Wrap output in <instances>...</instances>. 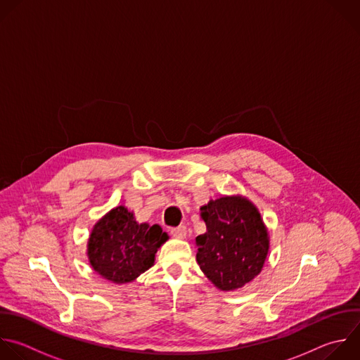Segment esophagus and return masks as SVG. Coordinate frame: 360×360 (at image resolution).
<instances>
[{"label":"esophagus","mask_w":360,"mask_h":360,"mask_svg":"<svg viewBox=\"0 0 360 360\" xmlns=\"http://www.w3.org/2000/svg\"><path fill=\"white\" fill-rule=\"evenodd\" d=\"M171 234H172V237H175V238H185V237H186V227H185V226L175 227V229L171 230Z\"/></svg>","instance_id":"1"}]
</instances>
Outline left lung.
<instances>
[{
  "instance_id": "obj_1",
  "label": "left lung",
  "mask_w": 360,
  "mask_h": 360,
  "mask_svg": "<svg viewBox=\"0 0 360 360\" xmlns=\"http://www.w3.org/2000/svg\"><path fill=\"white\" fill-rule=\"evenodd\" d=\"M206 231L196 237V262L220 291H234L263 270L270 236L256 205L242 195L210 199L200 207Z\"/></svg>"
}]
</instances>
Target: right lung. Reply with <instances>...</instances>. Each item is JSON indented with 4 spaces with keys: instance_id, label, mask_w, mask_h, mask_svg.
Segmentation results:
<instances>
[{
    "instance_id": "add662e5",
    "label": "right lung",
    "mask_w": 360,
    "mask_h": 360,
    "mask_svg": "<svg viewBox=\"0 0 360 360\" xmlns=\"http://www.w3.org/2000/svg\"><path fill=\"white\" fill-rule=\"evenodd\" d=\"M168 238L161 226L139 223L134 213L122 205L112 207L93 226L87 259L104 280L127 284L154 266L158 249Z\"/></svg>"
}]
</instances>
